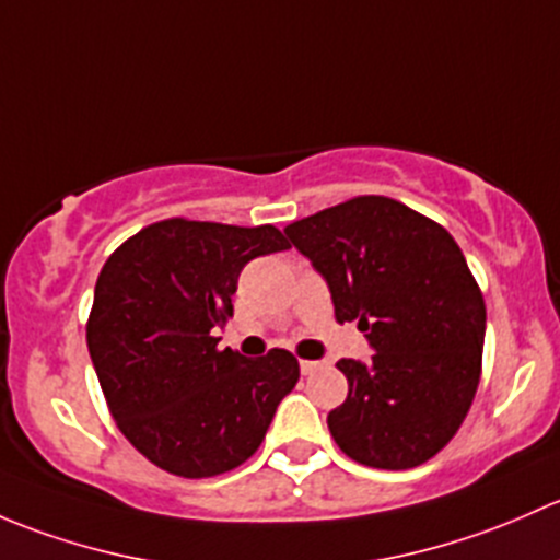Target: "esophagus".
<instances>
[{"mask_svg":"<svg viewBox=\"0 0 560 560\" xmlns=\"http://www.w3.org/2000/svg\"><path fill=\"white\" fill-rule=\"evenodd\" d=\"M320 366H323L320 361H299V369H302L304 377H310V374H315Z\"/></svg>","mask_w":560,"mask_h":560,"instance_id":"obj_1","label":"esophagus"}]
</instances>
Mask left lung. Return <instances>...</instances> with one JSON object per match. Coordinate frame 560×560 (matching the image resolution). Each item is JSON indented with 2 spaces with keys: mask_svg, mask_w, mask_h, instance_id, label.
Here are the masks:
<instances>
[{
  "mask_svg": "<svg viewBox=\"0 0 560 560\" xmlns=\"http://www.w3.org/2000/svg\"><path fill=\"white\" fill-rule=\"evenodd\" d=\"M285 234L328 282L337 320H359L374 350L366 364H337L348 377V399L328 412L339 451L374 469L434 458L475 401L486 342V302L460 247L388 196H355Z\"/></svg>",
  "mask_w": 560,
  "mask_h": 560,
  "instance_id": "left-lung-1",
  "label": "left lung"
}]
</instances>
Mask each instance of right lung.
<instances>
[{
  "label": "right lung",
  "mask_w": 560,
  "mask_h": 560,
  "mask_svg": "<svg viewBox=\"0 0 560 560\" xmlns=\"http://www.w3.org/2000/svg\"><path fill=\"white\" fill-rule=\"evenodd\" d=\"M275 226L170 218L102 267L85 339L120 434L170 475L215 477L245 464L299 380L288 350H218L247 261L288 250Z\"/></svg>",
  "instance_id": "right-lung-1"
}]
</instances>
